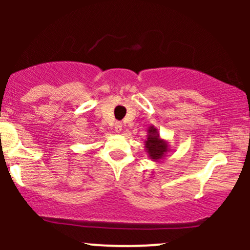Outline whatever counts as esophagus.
<instances>
[{
	"label": "esophagus",
	"instance_id": "34e87169",
	"mask_svg": "<svg viewBox=\"0 0 250 250\" xmlns=\"http://www.w3.org/2000/svg\"><path fill=\"white\" fill-rule=\"evenodd\" d=\"M115 131H116V133H121V131H122V123L121 122H116L115 123Z\"/></svg>",
	"mask_w": 250,
	"mask_h": 250
}]
</instances>
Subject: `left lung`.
<instances>
[{
  "mask_svg": "<svg viewBox=\"0 0 250 250\" xmlns=\"http://www.w3.org/2000/svg\"><path fill=\"white\" fill-rule=\"evenodd\" d=\"M146 151L148 153L149 159L151 161H160L163 157H166L170 148H169V143L166 140H163L160 136L159 130L154 125H150L147 130V140L145 141Z\"/></svg>",
  "mask_w": 250,
  "mask_h": 250,
  "instance_id": "obj_1",
  "label": "left lung"
}]
</instances>
